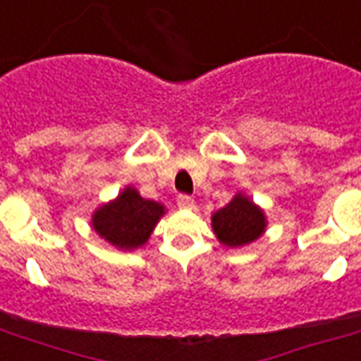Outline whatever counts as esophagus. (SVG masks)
Segmentation results:
<instances>
[{"instance_id":"34e87169","label":"esophagus","mask_w":361,"mask_h":361,"mask_svg":"<svg viewBox=\"0 0 361 361\" xmlns=\"http://www.w3.org/2000/svg\"><path fill=\"white\" fill-rule=\"evenodd\" d=\"M178 207H180V208H193L195 207L193 197H189V195H180V197H178Z\"/></svg>"}]
</instances>
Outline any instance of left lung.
I'll list each match as a JSON object with an SVG mask.
<instances>
[{
    "instance_id": "left-lung-1",
    "label": "left lung",
    "mask_w": 361,
    "mask_h": 361,
    "mask_svg": "<svg viewBox=\"0 0 361 361\" xmlns=\"http://www.w3.org/2000/svg\"><path fill=\"white\" fill-rule=\"evenodd\" d=\"M266 216L260 207L245 193H237L231 201L212 214V229L221 245L237 248L256 241L266 231Z\"/></svg>"
}]
</instances>
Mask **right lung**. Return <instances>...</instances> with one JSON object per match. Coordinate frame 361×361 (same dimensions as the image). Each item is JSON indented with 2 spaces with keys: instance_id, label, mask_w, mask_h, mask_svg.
<instances>
[{
  "instance_id": "add662e5",
  "label": "right lung",
  "mask_w": 361,
  "mask_h": 361,
  "mask_svg": "<svg viewBox=\"0 0 361 361\" xmlns=\"http://www.w3.org/2000/svg\"><path fill=\"white\" fill-rule=\"evenodd\" d=\"M162 214L164 207L160 202L143 199L137 189L128 185L114 201L101 204L93 212L92 224L113 247L133 250L145 245Z\"/></svg>"
}]
</instances>
